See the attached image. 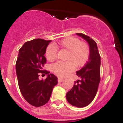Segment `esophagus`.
Here are the masks:
<instances>
[{
	"label": "esophagus",
	"instance_id": "obj_1",
	"mask_svg": "<svg viewBox=\"0 0 123 123\" xmlns=\"http://www.w3.org/2000/svg\"><path fill=\"white\" fill-rule=\"evenodd\" d=\"M63 80H64L62 79H61V78H60V77H58V81L59 83L62 82Z\"/></svg>",
	"mask_w": 123,
	"mask_h": 123
}]
</instances>
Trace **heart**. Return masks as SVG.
<instances>
[{
  "label": "heart",
  "instance_id": "b5f03b06",
  "mask_svg": "<svg viewBox=\"0 0 123 123\" xmlns=\"http://www.w3.org/2000/svg\"><path fill=\"white\" fill-rule=\"evenodd\" d=\"M57 47L68 50L65 62L59 61L52 65V70L54 74L60 77H65L74 70L76 67H81L85 65L90 56V48L87 43L80 42L74 37H67L57 43ZM57 49L53 44L47 46L46 56L50 61H54L57 57Z\"/></svg>",
  "mask_w": 123,
  "mask_h": 123
}]
</instances>
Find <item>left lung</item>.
<instances>
[{
    "mask_svg": "<svg viewBox=\"0 0 123 123\" xmlns=\"http://www.w3.org/2000/svg\"><path fill=\"white\" fill-rule=\"evenodd\" d=\"M76 35L87 41L90 48L89 60L81 69L76 71L80 77L73 87L66 93L68 102L74 106L83 108L91 104L97 94L100 82L101 57L97 43L90 37L83 33Z\"/></svg>",
    "mask_w": 123,
    "mask_h": 123,
    "instance_id": "8db88e82",
    "label": "left lung"
}]
</instances>
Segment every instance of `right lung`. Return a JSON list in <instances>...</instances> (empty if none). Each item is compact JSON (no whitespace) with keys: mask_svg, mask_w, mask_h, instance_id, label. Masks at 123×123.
<instances>
[{"mask_svg":"<svg viewBox=\"0 0 123 123\" xmlns=\"http://www.w3.org/2000/svg\"><path fill=\"white\" fill-rule=\"evenodd\" d=\"M51 42L42 39L26 42L19 49L15 65L21 94L29 104L36 107L49 102L54 87L58 83L54 74L42 68L46 63V48ZM41 74H47L46 80L39 79Z\"/></svg>","mask_w":123,"mask_h":123,"instance_id":"add662e5","label":"right lung"}]
</instances>
